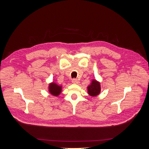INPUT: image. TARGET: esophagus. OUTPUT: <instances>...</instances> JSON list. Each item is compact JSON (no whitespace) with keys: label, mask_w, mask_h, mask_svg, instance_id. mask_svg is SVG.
<instances>
[{"label":"esophagus","mask_w":149,"mask_h":149,"mask_svg":"<svg viewBox=\"0 0 149 149\" xmlns=\"http://www.w3.org/2000/svg\"><path fill=\"white\" fill-rule=\"evenodd\" d=\"M71 81L74 84H78L79 83V81L77 79H75V78H73V79H72Z\"/></svg>","instance_id":"obj_1"}]
</instances>
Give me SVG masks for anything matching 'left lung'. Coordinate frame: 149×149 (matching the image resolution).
<instances>
[{
	"instance_id": "8db88e82",
	"label": "left lung",
	"mask_w": 149,
	"mask_h": 149,
	"mask_svg": "<svg viewBox=\"0 0 149 149\" xmlns=\"http://www.w3.org/2000/svg\"><path fill=\"white\" fill-rule=\"evenodd\" d=\"M88 94L91 96H96L98 95L101 91L100 84L96 80H93L92 83L88 87Z\"/></svg>"
}]
</instances>
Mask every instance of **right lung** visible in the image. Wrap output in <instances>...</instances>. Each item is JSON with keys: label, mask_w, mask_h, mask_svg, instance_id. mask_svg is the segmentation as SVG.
Masks as SVG:
<instances>
[{"label": "right lung", "mask_w": 149, "mask_h": 149, "mask_svg": "<svg viewBox=\"0 0 149 149\" xmlns=\"http://www.w3.org/2000/svg\"><path fill=\"white\" fill-rule=\"evenodd\" d=\"M49 91L52 95L57 96L61 92V86L55 83H52L49 85Z\"/></svg>", "instance_id": "add662e5"}]
</instances>
